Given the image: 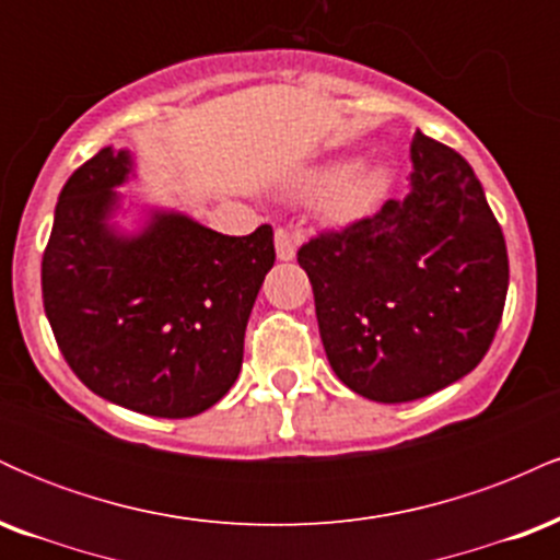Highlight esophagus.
Returning <instances> with one entry per match:
<instances>
[{
	"label": "esophagus",
	"instance_id": "obj_1",
	"mask_svg": "<svg viewBox=\"0 0 560 560\" xmlns=\"http://www.w3.org/2000/svg\"><path fill=\"white\" fill-rule=\"evenodd\" d=\"M273 242H276V255H279V260H292L294 253H298V240H294V234L284 226H279L273 231Z\"/></svg>",
	"mask_w": 560,
	"mask_h": 560
}]
</instances>
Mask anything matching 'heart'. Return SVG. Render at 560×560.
Here are the masks:
<instances>
[{
	"mask_svg": "<svg viewBox=\"0 0 560 560\" xmlns=\"http://www.w3.org/2000/svg\"><path fill=\"white\" fill-rule=\"evenodd\" d=\"M300 191L311 197L326 195V213L334 221H350L376 208V202L387 191V173L376 165H355V168L326 165V168L307 173Z\"/></svg>",
	"mask_w": 560,
	"mask_h": 560,
	"instance_id": "1",
	"label": "heart"
}]
</instances>
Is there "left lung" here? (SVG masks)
<instances>
[{
	"instance_id": "8db88e82",
	"label": "left lung",
	"mask_w": 560,
	"mask_h": 560,
	"mask_svg": "<svg viewBox=\"0 0 560 560\" xmlns=\"http://www.w3.org/2000/svg\"><path fill=\"white\" fill-rule=\"evenodd\" d=\"M410 189L298 249L334 374L376 402L458 382L503 318L508 253L471 165L416 131Z\"/></svg>"
}]
</instances>
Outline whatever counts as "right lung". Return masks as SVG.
Instances as JSON below:
<instances>
[{
	"mask_svg": "<svg viewBox=\"0 0 560 560\" xmlns=\"http://www.w3.org/2000/svg\"><path fill=\"white\" fill-rule=\"evenodd\" d=\"M131 158L100 150L62 186L42 258L49 326L94 395L158 419H189L236 382L244 329L273 268V229L226 236L155 213L139 236L107 226Z\"/></svg>",
	"mask_w": 560,
	"mask_h": 560,
	"instance_id": "1",
	"label": "right lung"
}]
</instances>
